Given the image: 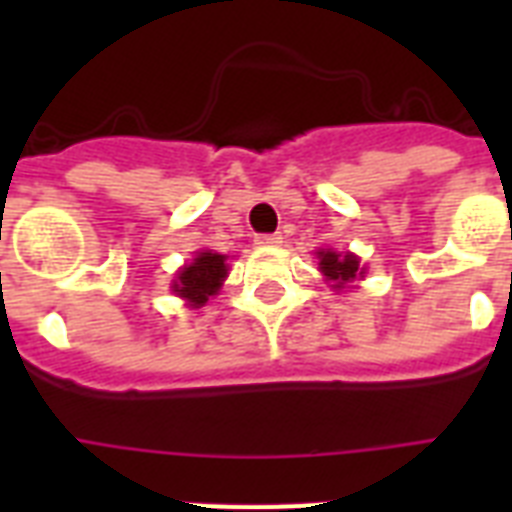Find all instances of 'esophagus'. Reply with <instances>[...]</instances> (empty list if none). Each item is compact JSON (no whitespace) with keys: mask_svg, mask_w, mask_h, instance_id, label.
<instances>
[{"mask_svg":"<svg viewBox=\"0 0 512 512\" xmlns=\"http://www.w3.org/2000/svg\"><path fill=\"white\" fill-rule=\"evenodd\" d=\"M257 247H279L281 244V236L279 233H260L255 239Z\"/></svg>","mask_w":512,"mask_h":512,"instance_id":"esophagus-1","label":"esophagus"}]
</instances>
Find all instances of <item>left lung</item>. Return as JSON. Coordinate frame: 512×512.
<instances>
[{"label": "left lung", "mask_w": 512, "mask_h": 512, "mask_svg": "<svg viewBox=\"0 0 512 512\" xmlns=\"http://www.w3.org/2000/svg\"><path fill=\"white\" fill-rule=\"evenodd\" d=\"M319 271L332 284V289H350L353 281L364 279V268L353 252H335V249H319Z\"/></svg>", "instance_id": "8db88e82"}]
</instances>
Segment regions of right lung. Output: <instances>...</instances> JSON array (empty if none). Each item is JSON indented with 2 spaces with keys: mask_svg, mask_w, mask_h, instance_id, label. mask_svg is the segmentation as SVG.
<instances>
[{
  "mask_svg": "<svg viewBox=\"0 0 512 512\" xmlns=\"http://www.w3.org/2000/svg\"><path fill=\"white\" fill-rule=\"evenodd\" d=\"M225 276H228L225 255H217L212 249H204V252H196L193 263L183 265L175 273L172 292L177 297H183L191 308H201L209 297L220 292Z\"/></svg>",
  "mask_w": 512,
  "mask_h": 512,
  "instance_id": "obj_1",
  "label": "right lung"
}]
</instances>
